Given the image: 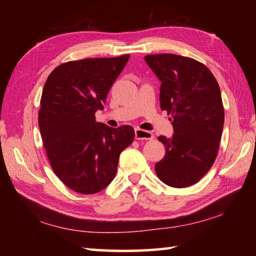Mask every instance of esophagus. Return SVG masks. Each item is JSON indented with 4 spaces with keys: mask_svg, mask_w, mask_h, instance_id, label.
<instances>
[{
    "mask_svg": "<svg viewBox=\"0 0 256 256\" xmlns=\"http://www.w3.org/2000/svg\"><path fill=\"white\" fill-rule=\"evenodd\" d=\"M135 138L136 140H153L154 135L150 131H145V130H140V128H135Z\"/></svg>",
    "mask_w": 256,
    "mask_h": 256,
    "instance_id": "esophagus-1",
    "label": "esophagus"
}]
</instances>
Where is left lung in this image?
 I'll list each match as a JSON object with an SVG mask.
<instances>
[{
    "instance_id": "1",
    "label": "left lung",
    "mask_w": 256,
    "mask_h": 256,
    "mask_svg": "<svg viewBox=\"0 0 256 256\" xmlns=\"http://www.w3.org/2000/svg\"><path fill=\"white\" fill-rule=\"evenodd\" d=\"M145 62L160 80V108L170 116L174 134L160 136L166 154L156 175L174 188L198 182L218 155L224 123L221 91L214 76L192 58L158 54Z\"/></svg>"
}]
</instances>
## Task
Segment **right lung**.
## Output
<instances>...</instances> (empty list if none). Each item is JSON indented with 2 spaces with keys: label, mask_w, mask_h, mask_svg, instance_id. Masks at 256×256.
Instances as JSON below:
<instances>
[{
  "label": "right lung",
  "mask_w": 256,
  "mask_h": 256,
  "mask_svg": "<svg viewBox=\"0 0 256 256\" xmlns=\"http://www.w3.org/2000/svg\"><path fill=\"white\" fill-rule=\"evenodd\" d=\"M130 55L62 64L48 76L38 113L42 144L58 178L76 192L92 194L108 186L134 128L96 121Z\"/></svg>",
  "instance_id": "right-lung-1"
}]
</instances>
